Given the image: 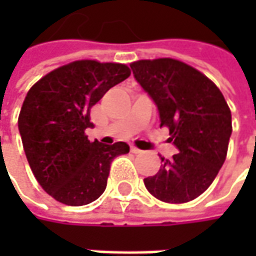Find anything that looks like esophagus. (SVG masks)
I'll list each match as a JSON object with an SVG mask.
<instances>
[{"instance_id": "obj_1", "label": "esophagus", "mask_w": 256, "mask_h": 256, "mask_svg": "<svg viewBox=\"0 0 256 256\" xmlns=\"http://www.w3.org/2000/svg\"><path fill=\"white\" fill-rule=\"evenodd\" d=\"M131 151H132L134 154H142L144 151H141L140 148H136V146H131Z\"/></svg>"}]
</instances>
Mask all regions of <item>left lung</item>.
I'll return each instance as SVG.
<instances>
[{
  "label": "left lung",
  "mask_w": 256,
  "mask_h": 256,
  "mask_svg": "<svg viewBox=\"0 0 256 256\" xmlns=\"http://www.w3.org/2000/svg\"><path fill=\"white\" fill-rule=\"evenodd\" d=\"M135 80L152 98L161 126L178 148L171 160L144 180L160 201L184 204L208 190L225 162L232 134L231 110L220 88L191 65L172 58L131 64Z\"/></svg>",
  "instance_id": "1"
}]
</instances>
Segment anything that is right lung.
I'll return each instance as SVG.
<instances>
[{
	"mask_svg": "<svg viewBox=\"0 0 256 256\" xmlns=\"http://www.w3.org/2000/svg\"><path fill=\"white\" fill-rule=\"evenodd\" d=\"M131 75L125 64L81 60L62 65L31 86L18 116L25 155L38 184L54 200L81 206L106 188L115 156L130 145L94 141L90 112L110 88Z\"/></svg>",
	"mask_w": 256,
	"mask_h": 256,
	"instance_id": "1",
	"label": "right lung"
}]
</instances>
